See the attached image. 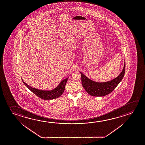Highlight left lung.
Returning <instances> with one entry per match:
<instances>
[{
	"label": "left lung",
	"mask_w": 145,
	"mask_h": 145,
	"mask_svg": "<svg viewBox=\"0 0 145 145\" xmlns=\"http://www.w3.org/2000/svg\"><path fill=\"white\" fill-rule=\"evenodd\" d=\"M125 70V61L121 73L114 79L105 82H97L88 78L80 72L81 82L86 91L93 97H103L109 94L116 88L123 78Z\"/></svg>",
	"instance_id": "1"
}]
</instances>
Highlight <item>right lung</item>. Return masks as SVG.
I'll return each mask as SVG.
<instances>
[{"mask_svg": "<svg viewBox=\"0 0 145 145\" xmlns=\"http://www.w3.org/2000/svg\"><path fill=\"white\" fill-rule=\"evenodd\" d=\"M68 79V78H67L64 80H62L57 88H55L54 89L52 90H42L37 89L29 86L24 82L22 79V80L27 88L31 90L32 93L37 97L43 100H50L57 99L62 95L64 91L65 86Z\"/></svg>", "mask_w": 145, "mask_h": 145, "instance_id": "add662e5", "label": "right lung"}]
</instances>
